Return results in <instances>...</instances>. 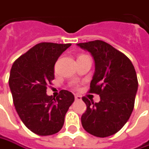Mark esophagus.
<instances>
[{
    "instance_id": "obj_1",
    "label": "esophagus",
    "mask_w": 149,
    "mask_h": 149,
    "mask_svg": "<svg viewBox=\"0 0 149 149\" xmlns=\"http://www.w3.org/2000/svg\"><path fill=\"white\" fill-rule=\"evenodd\" d=\"M75 99L76 100H81V97L79 95H75Z\"/></svg>"
}]
</instances>
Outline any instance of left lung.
Wrapping results in <instances>:
<instances>
[{"label":"left lung","mask_w":149,"mask_h":149,"mask_svg":"<svg viewBox=\"0 0 149 149\" xmlns=\"http://www.w3.org/2000/svg\"><path fill=\"white\" fill-rule=\"evenodd\" d=\"M77 45L93 57L95 72L89 92L100 96L98 102L82 97L87 111L81 116V125L96 137L113 135L125 125L133 110L139 86L134 67L107 42L96 40Z\"/></svg>","instance_id":"left-lung-1"}]
</instances>
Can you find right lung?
Returning a JSON list of instances; mask_svg holds the SVG:
<instances>
[{"instance_id": "add662e5", "label": "right lung", "mask_w": 149, "mask_h": 149, "mask_svg": "<svg viewBox=\"0 0 149 149\" xmlns=\"http://www.w3.org/2000/svg\"><path fill=\"white\" fill-rule=\"evenodd\" d=\"M72 44L42 42L36 44L13 63L9 87L21 120L28 129L40 136L58 133L65 115L74 102V95L62 90L56 97L47 94L54 79V66Z\"/></svg>"}]
</instances>
